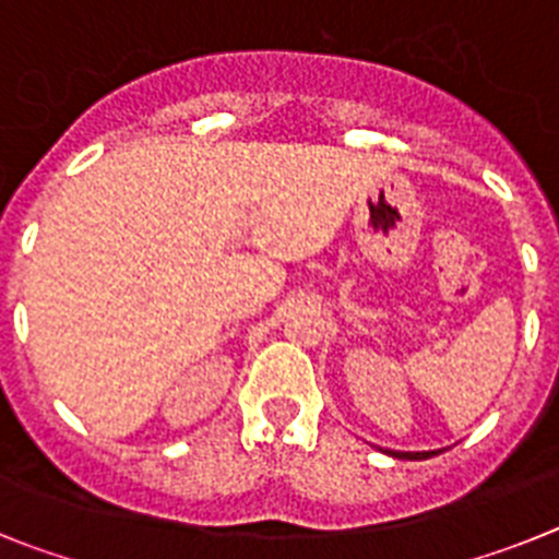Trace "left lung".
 I'll use <instances>...</instances> for the list:
<instances>
[{"label": "left lung", "instance_id": "left-lung-1", "mask_svg": "<svg viewBox=\"0 0 559 559\" xmlns=\"http://www.w3.org/2000/svg\"><path fill=\"white\" fill-rule=\"evenodd\" d=\"M439 453L441 450H425V453H400V450H388V455H394V459H407V461H421Z\"/></svg>", "mask_w": 559, "mask_h": 559}]
</instances>
